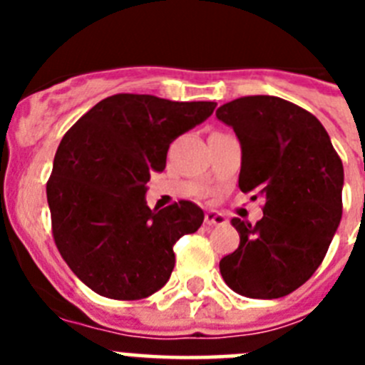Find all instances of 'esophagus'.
<instances>
[{
    "label": "esophagus",
    "instance_id": "obj_1",
    "mask_svg": "<svg viewBox=\"0 0 365 365\" xmlns=\"http://www.w3.org/2000/svg\"><path fill=\"white\" fill-rule=\"evenodd\" d=\"M205 222L208 227H222V225H227V217L219 212H206L205 214Z\"/></svg>",
    "mask_w": 365,
    "mask_h": 365
}]
</instances>
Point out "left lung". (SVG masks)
Masks as SVG:
<instances>
[{"label": "left lung", "instance_id": "left-lung-1", "mask_svg": "<svg viewBox=\"0 0 365 365\" xmlns=\"http://www.w3.org/2000/svg\"><path fill=\"white\" fill-rule=\"evenodd\" d=\"M241 144L240 188L263 197V217L245 222L237 250L219 261L247 298L291 294L324 261L341 219L344 166L322 122L278 96H243L215 111Z\"/></svg>", "mask_w": 365, "mask_h": 365}]
</instances>
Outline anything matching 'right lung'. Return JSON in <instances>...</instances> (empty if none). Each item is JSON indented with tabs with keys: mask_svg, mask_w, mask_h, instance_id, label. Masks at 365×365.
Masks as SVG:
<instances>
[{
	"mask_svg": "<svg viewBox=\"0 0 365 365\" xmlns=\"http://www.w3.org/2000/svg\"><path fill=\"white\" fill-rule=\"evenodd\" d=\"M215 106L122 93L100 100L63 135L47 182L54 243L96 294L143 299L166 285L173 245L197 232L205 214L190 201L151 210L146 182L166 168L170 144Z\"/></svg>",
	"mask_w": 365,
	"mask_h": 365,
	"instance_id": "add662e5",
	"label": "right lung"
}]
</instances>
